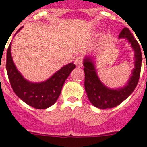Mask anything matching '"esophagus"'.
Returning <instances> with one entry per match:
<instances>
[{"instance_id":"esophagus-1","label":"esophagus","mask_w":147,"mask_h":147,"mask_svg":"<svg viewBox=\"0 0 147 147\" xmlns=\"http://www.w3.org/2000/svg\"><path fill=\"white\" fill-rule=\"evenodd\" d=\"M75 64L76 66L78 67H81L83 66V58L81 56H78L75 58Z\"/></svg>"}]
</instances>
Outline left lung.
<instances>
[{"label": "left lung", "instance_id": "1", "mask_svg": "<svg viewBox=\"0 0 147 147\" xmlns=\"http://www.w3.org/2000/svg\"><path fill=\"white\" fill-rule=\"evenodd\" d=\"M118 38H125L134 52V68L123 87L111 89L104 85L97 74L94 57L86 56L83 60L86 92L90 102L98 109H111L121 104L134 92L139 81L142 64L140 47L128 28L122 29Z\"/></svg>", "mask_w": 147, "mask_h": 147}]
</instances>
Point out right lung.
I'll list each match as a JSON object with an SVG mask.
<instances>
[{"mask_svg": "<svg viewBox=\"0 0 147 147\" xmlns=\"http://www.w3.org/2000/svg\"><path fill=\"white\" fill-rule=\"evenodd\" d=\"M22 28H20L16 34ZM75 67L74 63H70L62 67L45 81L33 83L26 80L15 66L11 55V43L7 52L6 69L14 92L24 102L37 109H47L56 102L64 82Z\"/></svg>", "mask_w": 147, "mask_h": 147, "instance_id": "obj_1", "label": "right lung"}]
</instances>
